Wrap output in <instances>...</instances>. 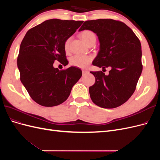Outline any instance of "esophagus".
Here are the masks:
<instances>
[{
  "label": "esophagus",
  "mask_w": 160,
  "mask_h": 160,
  "mask_svg": "<svg viewBox=\"0 0 160 160\" xmlns=\"http://www.w3.org/2000/svg\"><path fill=\"white\" fill-rule=\"evenodd\" d=\"M82 72H83V75H85L88 74L89 71H87V70H83V71H82Z\"/></svg>",
  "instance_id": "obj_1"
}]
</instances>
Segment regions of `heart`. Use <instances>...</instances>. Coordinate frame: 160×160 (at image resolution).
<instances>
[{"label":"heart","mask_w":160,"mask_h":160,"mask_svg":"<svg viewBox=\"0 0 160 160\" xmlns=\"http://www.w3.org/2000/svg\"><path fill=\"white\" fill-rule=\"evenodd\" d=\"M81 37L87 45H89L91 43H95L96 41L95 34L91 31L85 30L81 33ZM71 38H68L65 42V49L68 51L69 49ZM92 61V57L88 55H76L71 57L70 62L72 66H75L79 68L85 69L88 67Z\"/></svg>","instance_id":"b5f03b06"}]
</instances>
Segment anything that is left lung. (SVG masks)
Masks as SVG:
<instances>
[{
    "mask_svg": "<svg viewBox=\"0 0 160 160\" xmlns=\"http://www.w3.org/2000/svg\"><path fill=\"white\" fill-rule=\"evenodd\" d=\"M83 30L95 32L100 43L92 63L99 68H111L108 75L102 71L90 72L95 77L89 89L91 99L101 108H118L133 95L141 75V43L128 26L113 19L85 21L79 31Z\"/></svg>",
    "mask_w": 160,
    "mask_h": 160,
    "instance_id": "1",
    "label": "left lung"
}]
</instances>
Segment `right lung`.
I'll list each match as a JSON object with an SVG mask.
<instances>
[{
    "instance_id": "right-lung-1",
    "label": "right lung",
    "mask_w": 160,
    "mask_h": 160,
    "mask_svg": "<svg viewBox=\"0 0 160 160\" xmlns=\"http://www.w3.org/2000/svg\"><path fill=\"white\" fill-rule=\"evenodd\" d=\"M83 21L52 18L28 30L21 42L17 58L21 83L31 98L45 107H53L67 99L82 76L79 68L59 71L55 61L66 66L65 42Z\"/></svg>"
}]
</instances>
